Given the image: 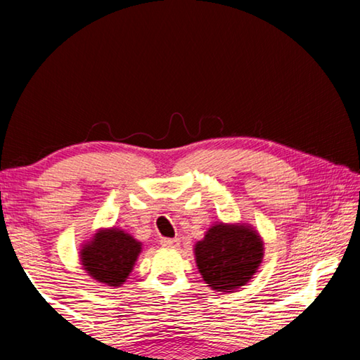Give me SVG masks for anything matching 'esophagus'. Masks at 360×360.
Returning <instances> with one entry per match:
<instances>
[{
  "label": "esophagus",
  "mask_w": 360,
  "mask_h": 360,
  "mask_svg": "<svg viewBox=\"0 0 360 360\" xmlns=\"http://www.w3.org/2000/svg\"><path fill=\"white\" fill-rule=\"evenodd\" d=\"M160 245L165 246V248H176L179 245V240L176 238H162L160 240Z\"/></svg>",
  "instance_id": "esophagus-1"
}]
</instances>
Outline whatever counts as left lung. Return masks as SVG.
Segmentation results:
<instances>
[{
    "mask_svg": "<svg viewBox=\"0 0 360 360\" xmlns=\"http://www.w3.org/2000/svg\"><path fill=\"white\" fill-rule=\"evenodd\" d=\"M264 245L254 230L243 225L219 224L195 246L203 279L212 289L230 292L246 284L257 270Z\"/></svg>",
    "mask_w": 360,
    "mask_h": 360,
    "instance_id": "left-lung-1",
    "label": "left lung"
}]
</instances>
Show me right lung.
<instances>
[{"instance_id":"1","label":"right lung","mask_w":360,"mask_h":360,"mask_svg":"<svg viewBox=\"0 0 360 360\" xmlns=\"http://www.w3.org/2000/svg\"><path fill=\"white\" fill-rule=\"evenodd\" d=\"M141 251V243L122 230L96 233L95 240L82 249V265L100 283L119 285L129 276Z\"/></svg>"}]
</instances>
